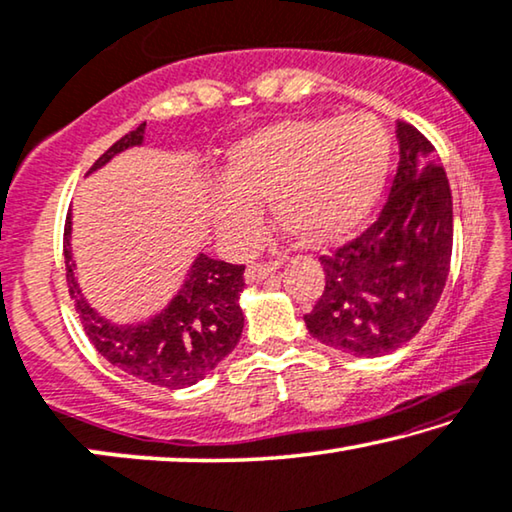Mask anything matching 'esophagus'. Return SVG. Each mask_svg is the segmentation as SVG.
<instances>
[{"label": "esophagus", "mask_w": 512, "mask_h": 512, "mask_svg": "<svg viewBox=\"0 0 512 512\" xmlns=\"http://www.w3.org/2000/svg\"><path fill=\"white\" fill-rule=\"evenodd\" d=\"M278 262H257V264H250L246 269V280L248 282H259L264 278H269L273 271L278 269Z\"/></svg>", "instance_id": "1"}]
</instances>
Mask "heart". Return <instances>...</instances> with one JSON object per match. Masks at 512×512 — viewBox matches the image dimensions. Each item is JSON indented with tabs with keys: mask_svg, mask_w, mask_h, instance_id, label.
Masks as SVG:
<instances>
[{
	"mask_svg": "<svg viewBox=\"0 0 512 512\" xmlns=\"http://www.w3.org/2000/svg\"><path fill=\"white\" fill-rule=\"evenodd\" d=\"M391 154L386 126L365 112L257 128L225 154L211 223L227 248L248 250L262 232L257 207L269 202L273 220L305 246L340 241L377 204Z\"/></svg>",
	"mask_w": 512,
	"mask_h": 512,
	"instance_id": "obj_1",
	"label": "heart"
}]
</instances>
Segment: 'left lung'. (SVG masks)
<instances>
[{"label": "left lung", "instance_id": "1", "mask_svg": "<svg viewBox=\"0 0 512 512\" xmlns=\"http://www.w3.org/2000/svg\"><path fill=\"white\" fill-rule=\"evenodd\" d=\"M391 193L368 230L322 255L324 292L303 315L312 338L338 352L381 356L423 329L451 271L453 197L427 137L398 121Z\"/></svg>", "mask_w": 512, "mask_h": 512}]
</instances>
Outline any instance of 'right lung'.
I'll use <instances>...</instances> for the list:
<instances>
[{
	"mask_svg": "<svg viewBox=\"0 0 512 512\" xmlns=\"http://www.w3.org/2000/svg\"><path fill=\"white\" fill-rule=\"evenodd\" d=\"M140 124L121 137L105 154L89 167V172L103 167L112 156L144 140ZM64 262L68 294L78 310L96 352L108 358L131 377L163 388H186L200 381L239 345L243 331V312L239 294L243 280V264H227L200 255L190 266V273L172 303L144 324L117 326L98 315L82 296L75 280V264L71 255V211L64 225Z\"/></svg>",
	"mask_w": 512,
	"mask_h": 512,
	"instance_id": "obj_1",
	"label": "right lung"
}]
</instances>
